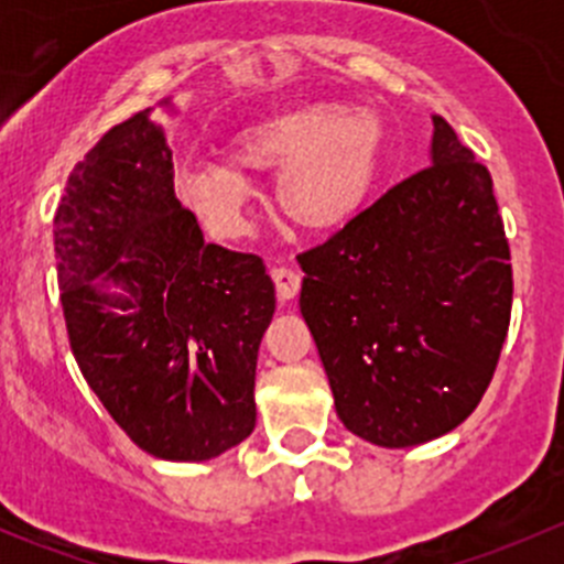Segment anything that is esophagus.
Here are the masks:
<instances>
[{"label":"esophagus","mask_w":564,"mask_h":564,"mask_svg":"<svg viewBox=\"0 0 564 564\" xmlns=\"http://www.w3.org/2000/svg\"><path fill=\"white\" fill-rule=\"evenodd\" d=\"M272 281H275L278 300H281V303H286V300L297 297L300 281H303V278H300V272L289 270V267H275V270H272Z\"/></svg>","instance_id":"obj_1"}]
</instances>
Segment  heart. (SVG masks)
<instances>
[{
  "label": "heart",
  "instance_id": "heart-1",
  "mask_svg": "<svg viewBox=\"0 0 564 564\" xmlns=\"http://www.w3.org/2000/svg\"><path fill=\"white\" fill-rule=\"evenodd\" d=\"M382 124L368 108L300 104L272 111L231 141V161H202L176 176L182 202L218 235L246 229V172H272L281 213L305 231H333L366 202L382 158Z\"/></svg>",
  "mask_w": 564,
  "mask_h": 564
}]
</instances>
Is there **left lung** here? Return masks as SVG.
I'll use <instances>...</instances> for the list:
<instances>
[{
  "label": "left lung",
  "instance_id": "obj_1",
  "mask_svg": "<svg viewBox=\"0 0 564 564\" xmlns=\"http://www.w3.org/2000/svg\"><path fill=\"white\" fill-rule=\"evenodd\" d=\"M431 119V166L300 256V311L335 412L379 447L423 445L475 412L513 305L491 174Z\"/></svg>",
  "mask_w": 564,
  "mask_h": 564
}]
</instances>
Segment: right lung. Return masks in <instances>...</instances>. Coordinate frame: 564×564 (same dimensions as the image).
I'll use <instances>...</instances> for the list:
<instances>
[{"label":"right lung","mask_w":564,"mask_h":564,"mask_svg":"<svg viewBox=\"0 0 564 564\" xmlns=\"http://www.w3.org/2000/svg\"><path fill=\"white\" fill-rule=\"evenodd\" d=\"M158 106L176 111L172 98ZM152 113L113 124L67 176L54 215L62 311L119 429L155 458L209 460L256 425L275 286L259 256L204 242Z\"/></svg>","instance_id":"1"}]
</instances>
